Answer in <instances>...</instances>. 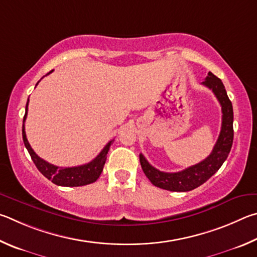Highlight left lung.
I'll return each mask as SVG.
<instances>
[{
  "label": "left lung",
  "instance_id": "left-lung-1",
  "mask_svg": "<svg viewBox=\"0 0 257 257\" xmlns=\"http://www.w3.org/2000/svg\"><path fill=\"white\" fill-rule=\"evenodd\" d=\"M202 84L212 90L220 105H221V131H220L218 140L215 142L213 150L208 158H205L199 164L182 170V172H160V170L148 163L145 156L141 154L140 163L143 173L146 174V176L149 178V181L155 186L163 188V190L172 192H188L199 187L218 172L231 150L233 141V110L224 85L221 82V80L217 78L213 73H211V72H209L208 76H206Z\"/></svg>",
  "mask_w": 257,
  "mask_h": 257
}]
</instances>
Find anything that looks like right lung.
I'll return each instance as SVG.
<instances>
[{"mask_svg": "<svg viewBox=\"0 0 257 257\" xmlns=\"http://www.w3.org/2000/svg\"><path fill=\"white\" fill-rule=\"evenodd\" d=\"M49 73H52V71L48 72L47 74ZM28 102L29 99L26 105V114L24 117V125H22V139H24V143L27 150L29 152L31 159H33L34 164L36 165V167H37L39 172L47 179H49V181H52V183L56 184L58 186L76 187L88 185V184L96 182L102 172V168L105 166L107 159V154L109 151L111 142L114 140L108 142L105 148L101 150L100 154L88 164L76 166V167H57V166H54L36 155V152L33 150V148L30 147L28 140H27L25 131V120L27 117V112H28Z\"/></svg>", "mask_w": 257, "mask_h": 257, "instance_id": "add662e5", "label": "right lung"}]
</instances>
